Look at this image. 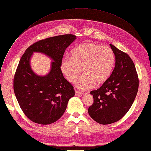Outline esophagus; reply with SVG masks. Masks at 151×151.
Instances as JSON below:
<instances>
[{
  "mask_svg": "<svg viewBox=\"0 0 151 151\" xmlns=\"http://www.w3.org/2000/svg\"><path fill=\"white\" fill-rule=\"evenodd\" d=\"M81 92H79V91H78L77 90H76L75 91V95L76 96H79V95H81Z\"/></svg>",
  "mask_w": 151,
  "mask_h": 151,
  "instance_id": "34e87169",
  "label": "esophagus"
}]
</instances>
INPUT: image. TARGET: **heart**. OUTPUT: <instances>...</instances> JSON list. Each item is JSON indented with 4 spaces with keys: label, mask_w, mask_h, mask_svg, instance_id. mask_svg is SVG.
<instances>
[{
    "label": "heart",
    "mask_w": 151,
    "mask_h": 151,
    "mask_svg": "<svg viewBox=\"0 0 151 151\" xmlns=\"http://www.w3.org/2000/svg\"><path fill=\"white\" fill-rule=\"evenodd\" d=\"M72 58H65L60 64V70L67 81L74 82L81 73L84 74L75 82L76 86L87 91L107 81L112 74L116 63L113 50L108 46L94 43H83L72 51Z\"/></svg>",
    "instance_id": "heart-1"
}]
</instances>
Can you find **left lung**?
Segmentation results:
<instances>
[{"mask_svg": "<svg viewBox=\"0 0 151 151\" xmlns=\"http://www.w3.org/2000/svg\"><path fill=\"white\" fill-rule=\"evenodd\" d=\"M116 57L112 74L102 86L92 91L93 103L88 109L92 119L103 125L120 120L132 106L139 88V79L132 60L110 44Z\"/></svg>", "mask_w": 151, "mask_h": 151, "instance_id": "obj_1", "label": "left lung"}]
</instances>
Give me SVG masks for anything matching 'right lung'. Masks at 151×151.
I'll use <instances>...</instances> for the list:
<instances>
[{
    "label": "right lung",
    "instance_id": "obj_1",
    "mask_svg": "<svg viewBox=\"0 0 151 151\" xmlns=\"http://www.w3.org/2000/svg\"><path fill=\"white\" fill-rule=\"evenodd\" d=\"M76 39L65 34L40 40L26 49L14 78V91L19 104L30 121L43 125L57 121L63 115L69 100L75 95L74 87L60 70L67 47ZM34 52L42 53L53 60L51 70L44 76L31 69L29 60Z\"/></svg>",
    "mask_w": 151,
    "mask_h": 151
}]
</instances>
